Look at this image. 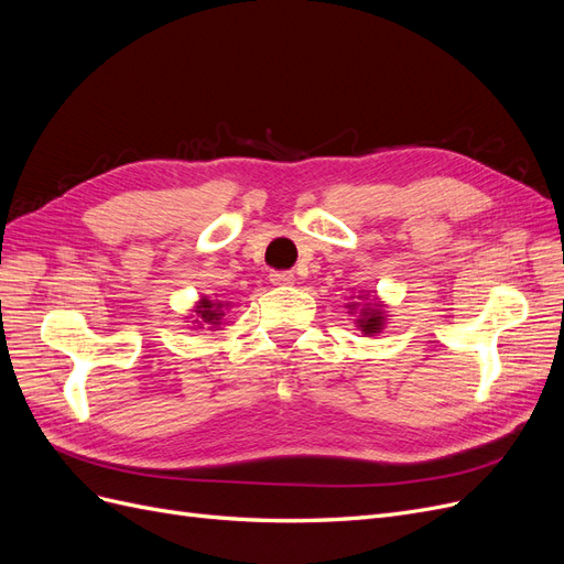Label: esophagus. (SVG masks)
Instances as JSON below:
<instances>
[{
	"label": "esophagus",
	"instance_id": "esophagus-1",
	"mask_svg": "<svg viewBox=\"0 0 564 564\" xmlns=\"http://www.w3.org/2000/svg\"><path fill=\"white\" fill-rule=\"evenodd\" d=\"M270 282L272 284H292L294 275L289 270H272L270 272Z\"/></svg>",
	"mask_w": 564,
	"mask_h": 564
}]
</instances>
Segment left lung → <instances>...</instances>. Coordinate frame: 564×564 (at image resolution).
Wrapping results in <instances>:
<instances>
[{
  "instance_id": "8db88e82",
  "label": "left lung",
  "mask_w": 564,
  "mask_h": 564,
  "mask_svg": "<svg viewBox=\"0 0 564 564\" xmlns=\"http://www.w3.org/2000/svg\"><path fill=\"white\" fill-rule=\"evenodd\" d=\"M350 308H352V305H350ZM381 324H383L381 313L379 311H367V305H365V308H362V319H360L362 332L365 334H377L381 329Z\"/></svg>"
}]
</instances>
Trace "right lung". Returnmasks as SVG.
<instances>
[{"label":"right lung","instance_id":"obj_1","mask_svg":"<svg viewBox=\"0 0 564 564\" xmlns=\"http://www.w3.org/2000/svg\"><path fill=\"white\" fill-rule=\"evenodd\" d=\"M197 313L202 315L204 322H214V324H216V319H220V315H224V313H218L216 305H214L212 301H207V299H204V301L197 305Z\"/></svg>","mask_w":564,"mask_h":564}]
</instances>
